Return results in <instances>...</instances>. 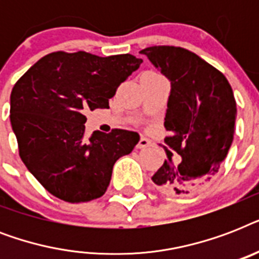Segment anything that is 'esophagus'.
Wrapping results in <instances>:
<instances>
[{"label": "esophagus", "mask_w": 259, "mask_h": 259, "mask_svg": "<svg viewBox=\"0 0 259 259\" xmlns=\"http://www.w3.org/2000/svg\"><path fill=\"white\" fill-rule=\"evenodd\" d=\"M148 146H150L149 140H148V138H145V137L140 138V141H138V144H137L138 149H144V148H148Z\"/></svg>", "instance_id": "34e87169"}]
</instances>
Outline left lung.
<instances>
[{"mask_svg":"<svg viewBox=\"0 0 259 259\" xmlns=\"http://www.w3.org/2000/svg\"><path fill=\"white\" fill-rule=\"evenodd\" d=\"M170 82L165 114V142L180 154L170 156L152 180L161 192L185 196L200 191L218 173L233 144L237 103L222 72L196 54L180 47L142 50Z\"/></svg>","mask_w":259,"mask_h":259,"instance_id":"8db88e82","label":"left lung"}]
</instances>
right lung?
I'll use <instances>...</instances> for the list:
<instances>
[{
  "mask_svg": "<svg viewBox=\"0 0 259 259\" xmlns=\"http://www.w3.org/2000/svg\"><path fill=\"white\" fill-rule=\"evenodd\" d=\"M142 63L133 55L101 58L54 52L30 67L10 94V123L22 162L54 196L70 203L101 197L118 158L140 140L115 129L84 137V111L107 109L118 86Z\"/></svg>",
  "mask_w": 259,
  "mask_h": 259,
  "instance_id": "1",
  "label": "right lung"
}]
</instances>
